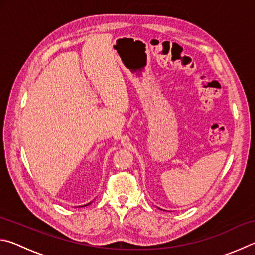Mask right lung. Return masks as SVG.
Listing matches in <instances>:
<instances>
[{"mask_svg": "<svg viewBox=\"0 0 255 255\" xmlns=\"http://www.w3.org/2000/svg\"><path fill=\"white\" fill-rule=\"evenodd\" d=\"M90 204H91V202H90ZM90 204H88V205H90ZM88 205H84V206H88Z\"/></svg>", "mask_w": 255, "mask_h": 255, "instance_id": "obj_1", "label": "right lung"}]
</instances>
